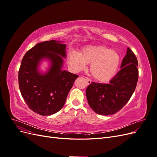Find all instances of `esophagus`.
<instances>
[{"label": "esophagus", "mask_w": 157, "mask_h": 157, "mask_svg": "<svg viewBox=\"0 0 157 157\" xmlns=\"http://www.w3.org/2000/svg\"><path fill=\"white\" fill-rule=\"evenodd\" d=\"M85 79H86V80L87 81V82H88V84H91V82H92V80H90L88 77H85Z\"/></svg>", "instance_id": "1"}]
</instances>
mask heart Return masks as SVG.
<instances>
[{
    "label": "heart",
    "mask_w": 157,
    "mask_h": 157,
    "mask_svg": "<svg viewBox=\"0 0 157 157\" xmlns=\"http://www.w3.org/2000/svg\"><path fill=\"white\" fill-rule=\"evenodd\" d=\"M68 63L75 71L85 68L90 63V71L94 78L101 82L111 80L121 63L120 54L107 46L89 45L84 47L80 54L71 52L67 57Z\"/></svg>",
    "instance_id": "b5f03b06"
}]
</instances>
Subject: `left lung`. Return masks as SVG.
Masks as SVG:
<instances>
[{
	"label": "left lung",
	"instance_id": "1",
	"mask_svg": "<svg viewBox=\"0 0 157 157\" xmlns=\"http://www.w3.org/2000/svg\"><path fill=\"white\" fill-rule=\"evenodd\" d=\"M138 62L134 52L127 48L121 69L109 84L91 82L86 94L89 105L101 115H113L129 101L136 88L139 77Z\"/></svg>",
	"mask_w": 157,
	"mask_h": 157
}]
</instances>
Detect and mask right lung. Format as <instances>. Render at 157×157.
I'll use <instances>...</instances> for the list:
<instances>
[{
    "label": "right lung",
    "mask_w": 157,
    "mask_h": 157,
    "mask_svg": "<svg viewBox=\"0 0 157 157\" xmlns=\"http://www.w3.org/2000/svg\"><path fill=\"white\" fill-rule=\"evenodd\" d=\"M59 43L53 40L38 43L26 52L19 70V87L23 99L31 110L42 116L53 115L63 107L78 77L61 69V56H66V46ZM44 57L51 59L52 66L49 72L42 75L37 67L40 60Z\"/></svg>",
    "instance_id": "right-lung-1"
}]
</instances>
